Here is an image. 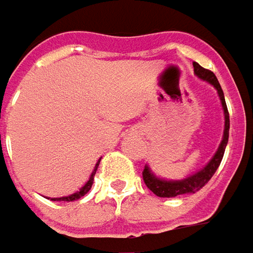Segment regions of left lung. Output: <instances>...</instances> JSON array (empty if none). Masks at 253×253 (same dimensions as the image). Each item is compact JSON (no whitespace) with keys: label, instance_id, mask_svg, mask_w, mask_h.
Here are the masks:
<instances>
[{"label":"left lung","instance_id":"1","mask_svg":"<svg viewBox=\"0 0 253 253\" xmlns=\"http://www.w3.org/2000/svg\"><path fill=\"white\" fill-rule=\"evenodd\" d=\"M194 66V74L200 78V80L206 81L209 84H211L218 94V98H220V103H221V108H223V113H224V130H223V137H221V142L218 145L216 153L213 155V158L197 172L191 173L182 179H165V178H161L158 175L152 172V169L149 168V165L145 167L143 169V181L146 184V187L149 188L153 194H156L158 197H178V195L182 194H194L197 193L200 188H203L209 181L210 178L214 175V172L217 171L218 165L223 159V155H224V149L227 146V142H229V128H230V120H229V111H227V105L224 101V94H223V89L218 84L216 75L209 71V69H204L203 66H200L197 62L193 63Z\"/></svg>","mask_w":253,"mask_h":253}]
</instances>
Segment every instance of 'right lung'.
<instances>
[{
  "instance_id": "add662e5",
  "label": "right lung",
  "mask_w": 253,
  "mask_h": 253,
  "mask_svg": "<svg viewBox=\"0 0 253 253\" xmlns=\"http://www.w3.org/2000/svg\"><path fill=\"white\" fill-rule=\"evenodd\" d=\"M100 161L101 159H98V162L95 164V167H94V171L91 172L89 175V178H88V181L81 187L80 190L77 191V193H74V194H69L66 195V197H58V198H50L52 201H74V200H78L81 197H84V195L86 194L89 190H91V187H92V182H94V175L97 172V168H98V165H100Z\"/></svg>"
}]
</instances>
